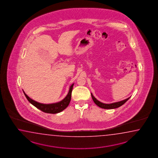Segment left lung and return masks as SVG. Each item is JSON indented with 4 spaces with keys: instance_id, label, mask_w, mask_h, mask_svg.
Instances as JSON below:
<instances>
[{
    "instance_id": "left-lung-1",
    "label": "left lung",
    "mask_w": 158,
    "mask_h": 158,
    "mask_svg": "<svg viewBox=\"0 0 158 158\" xmlns=\"http://www.w3.org/2000/svg\"><path fill=\"white\" fill-rule=\"evenodd\" d=\"M91 97H92V99L94 101V103L97 104L98 107L102 108H104V109H114V108L119 107L121 106L122 105L124 104L125 103L131 98L129 97L126 99H124L123 101H120V102H118L112 103H110V104H106V103H102L100 101L97 100L94 97L92 93H91Z\"/></svg>"
}]
</instances>
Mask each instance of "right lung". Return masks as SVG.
<instances>
[{
  "label": "right lung",
  "instance_id": "right-lung-1",
  "mask_svg": "<svg viewBox=\"0 0 158 158\" xmlns=\"http://www.w3.org/2000/svg\"><path fill=\"white\" fill-rule=\"evenodd\" d=\"M73 85L74 84H72V85L69 87V91L67 96L64 98L62 101H60L57 103H51V104H43V103L37 102L36 101H34L32 99H31L29 97H28L27 94H25L24 91L23 92L27 101H29L31 104H33L34 106H35L38 109L44 112L55 114L63 111L68 106L71 101V95H72V91Z\"/></svg>",
  "mask_w": 158,
  "mask_h": 158
}]
</instances>
